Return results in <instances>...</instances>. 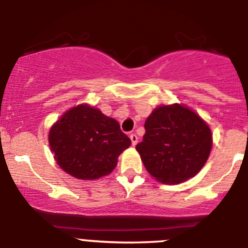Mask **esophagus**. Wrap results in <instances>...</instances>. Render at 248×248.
Segmentation results:
<instances>
[{"instance_id": "34e87169", "label": "esophagus", "mask_w": 248, "mask_h": 248, "mask_svg": "<svg viewBox=\"0 0 248 248\" xmlns=\"http://www.w3.org/2000/svg\"><path fill=\"white\" fill-rule=\"evenodd\" d=\"M129 138H131L132 145H136V144L138 143V136H137L136 133H132L131 136H129Z\"/></svg>"}]
</instances>
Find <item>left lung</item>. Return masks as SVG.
Listing matches in <instances>:
<instances>
[{
  "label": "left lung",
  "instance_id": "left-lung-1",
  "mask_svg": "<svg viewBox=\"0 0 248 248\" xmlns=\"http://www.w3.org/2000/svg\"><path fill=\"white\" fill-rule=\"evenodd\" d=\"M145 134L136 149L151 177L179 184L205 166L213 139L207 122L184 104L160 105L144 124Z\"/></svg>",
  "mask_w": 248,
  "mask_h": 248
}]
</instances>
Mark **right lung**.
<instances>
[{
	"label": "right lung",
	"instance_id": "add662e5",
	"mask_svg": "<svg viewBox=\"0 0 248 248\" xmlns=\"http://www.w3.org/2000/svg\"><path fill=\"white\" fill-rule=\"evenodd\" d=\"M48 141L59 167L82 180L110 174L120 154L131 145L119 122L90 104L64 112L50 127Z\"/></svg>",
	"mask_w": 248,
	"mask_h": 248
}]
</instances>
